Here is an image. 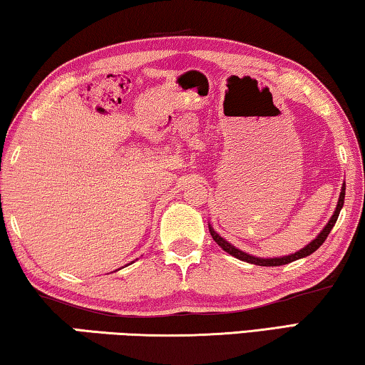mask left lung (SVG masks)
I'll use <instances>...</instances> for the list:
<instances>
[{
  "instance_id": "8db88e82",
  "label": "left lung",
  "mask_w": 365,
  "mask_h": 365,
  "mask_svg": "<svg viewBox=\"0 0 365 365\" xmlns=\"http://www.w3.org/2000/svg\"><path fill=\"white\" fill-rule=\"evenodd\" d=\"M344 197H346V185H342L341 195H339V202H337L336 212H334V215H332V217H331L329 222H327L326 227L322 228V232H321L319 235H317L316 238L312 240L309 245H306L302 250L296 251L294 255L279 256V258H258V256H251V255H248V253H245V251L235 248V246H233L232 243H228L227 240L222 238V236H220V235H218L217 232H215V230L208 225L210 235H212V238H213L215 241H217V245L222 246V248H223L225 251H227V253H230L232 256H235V258H238V259H241V261H246V263L258 264V266H281V264H287V263H291V261H296V259H299V258H306V256L312 255L317 248H319V246H321L322 243H324L326 238H327V235L331 233L332 227H334L336 222H337L339 213H341V208H342V205H344Z\"/></svg>"
}]
</instances>
